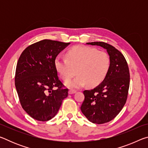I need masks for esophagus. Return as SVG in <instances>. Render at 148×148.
Returning <instances> with one entry per match:
<instances>
[{
  "label": "esophagus",
  "instance_id": "obj_1",
  "mask_svg": "<svg viewBox=\"0 0 148 148\" xmlns=\"http://www.w3.org/2000/svg\"><path fill=\"white\" fill-rule=\"evenodd\" d=\"M75 92H76V91H75V90H72V89H70L69 91V94L71 95V94H74Z\"/></svg>",
  "mask_w": 148,
  "mask_h": 148
}]
</instances>
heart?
Segmentation results:
<instances>
[{"instance_id":"obj_1","label":"heart","mask_w":148,"mask_h":148,"mask_svg":"<svg viewBox=\"0 0 148 148\" xmlns=\"http://www.w3.org/2000/svg\"><path fill=\"white\" fill-rule=\"evenodd\" d=\"M65 56L66 59L57 57L55 66L64 81H69L76 73L77 74L74 79L65 84L71 89H78L87 84L91 87L98 86L109 71L110 59L108 54L93 47H72L66 52Z\"/></svg>"}]
</instances>
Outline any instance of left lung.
Instances as JSON below:
<instances>
[{
	"instance_id": "8db88e82",
	"label": "left lung",
	"mask_w": 148,
	"mask_h": 148,
	"mask_svg": "<svg viewBox=\"0 0 148 148\" xmlns=\"http://www.w3.org/2000/svg\"><path fill=\"white\" fill-rule=\"evenodd\" d=\"M107 51L110 66L101 84L91 90H85V99L81 111L89 121L102 124L114 119L127 101L130 84V74L126 59L114 46L102 42H88Z\"/></svg>"
}]
</instances>
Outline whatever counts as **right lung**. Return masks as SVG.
Listing matches in <instances>:
<instances>
[{
  "label": "right lung",
  "mask_w": 148,
  "mask_h": 148,
  "mask_svg": "<svg viewBox=\"0 0 148 148\" xmlns=\"http://www.w3.org/2000/svg\"><path fill=\"white\" fill-rule=\"evenodd\" d=\"M70 44L43 40L27 47L19 57L15 86L22 108L34 119L53 118L68 97L69 89L57 76L55 59Z\"/></svg>",
  "instance_id": "add662e5"
}]
</instances>
